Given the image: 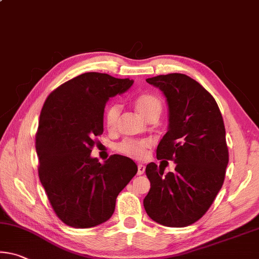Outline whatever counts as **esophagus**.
I'll return each instance as SVG.
<instances>
[{
    "label": "esophagus",
    "mask_w": 259,
    "mask_h": 259,
    "mask_svg": "<svg viewBox=\"0 0 259 259\" xmlns=\"http://www.w3.org/2000/svg\"><path fill=\"white\" fill-rule=\"evenodd\" d=\"M144 171H145V166L142 165V163H139V165H138L137 174H138V175H142V174H144Z\"/></svg>",
    "instance_id": "obj_1"
}]
</instances>
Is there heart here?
I'll return each instance as SVG.
<instances>
[{"mask_svg": "<svg viewBox=\"0 0 259 259\" xmlns=\"http://www.w3.org/2000/svg\"><path fill=\"white\" fill-rule=\"evenodd\" d=\"M134 105L138 113L144 116L147 121L157 120L162 112V100L154 93L145 92L141 93L134 99ZM120 106L116 104L109 105L105 109L104 122L109 130L115 129L117 124L118 115H120ZM150 147V141L147 139L125 138L116 145V150L120 153L129 158L142 159L145 155V151Z\"/></svg>", "mask_w": 259, "mask_h": 259, "instance_id": "obj_1", "label": "heart"}]
</instances>
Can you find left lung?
I'll return each mask as SVG.
<instances>
[{
    "mask_svg": "<svg viewBox=\"0 0 259 259\" xmlns=\"http://www.w3.org/2000/svg\"><path fill=\"white\" fill-rule=\"evenodd\" d=\"M146 81L161 90L169 110L157 158L176 167L165 175L154 162L146 166L151 188L143 204L155 223L186 227L207 212L224 184L228 147L223 115L211 93L187 75L168 73Z\"/></svg>",
    "mask_w": 259,
    "mask_h": 259,
    "instance_id": "left-lung-1",
    "label": "left lung"
}]
</instances>
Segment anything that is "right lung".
<instances>
[{
  "instance_id": "1",
  "label": "right lung",
  "mask_w": 259,
  "mask_h": 259,
  "mask_svg": "<svg viewBox=\"0 0 259 259\" xmlns=\"http://www.w3.org/2000/svg\"><path fill=\"white\" fill-rule=\"evenodd\" d=\"M100 72H85L55 89L45 101L35 135L38 173L55 214L65 225L90 228L113 215L116 197L137 173L128 157L91 158L104 131L109 98L133 85Z\"/></svg>"
}]
</instances>
